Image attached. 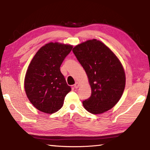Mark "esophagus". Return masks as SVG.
I'll use <instances>...</instances> for the list:
<instances>
[{
	"label": "esophagus",
	"instance_id": "obj_1",
	"mask_svg": "<svg viewBox=\"0 0 150 150\" xmlns=\"http://www.w3.org/2000/svg\"><path fill=\"white\" fill-rule=\"evenodd\" d=\"M79 87V83H77V82L75 83V84L74 85V87H75V88H78Z\"/></svg>",
	"mask_w": 150,
	"mask_h": 150
}]
</instances>
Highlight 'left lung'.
<instances>
[{
  "instance_id": "obj_1",
  "label": "left lung",
  "mask_w": 150,
  "mask_h": 150,
  "mask_svg": "<svg viewBox=\"0 0 150 150\" xmlns=\"http://www.w3.org/2000/svg\"><path fill=\"white\" fill-rule=\"evenodd\" d=\"M73 52L88 78L91 95L83 101L88 112L101 114L120 99L125 88L122 65L115 54L99 40H88L73 48Z\"/></svg>"
}]
</instances>
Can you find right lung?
<instances>
[{
  "mask_svg": "<svg viewBox=\"0 0 150 150\" xmlns=\"http://www.w3.org/2000/svg\"><path fill=\"white\" fill-rule=\"evenodd\" d=\"M72 48L71 45L48 43L38 51L30 62L25 76V91L40 111L52 114L59 110L71 90L61 73L60 66Z\"/></svg>",
  "mask_w": 150,
  "mask_h": 150,
  "instance_id": "obj_1",
  "label": "right lung"
}]
</instances>
